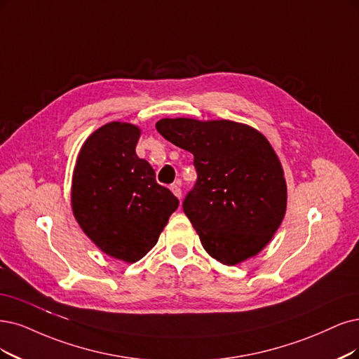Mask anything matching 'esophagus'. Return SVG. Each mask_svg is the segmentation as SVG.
<instances>
[{
	"instance_id": "1",
	"label": "esophagus",
	"mask_w": 359,
	"mask_h": 359,
	"mask_svg": "<svg viewBox=\"0 0 359 359\" xmlns=\"http://www.w3.org/2000/svg\"><path fill=\"white\" fill-rule=\"evenodd\" d=\"M170 189H171V192L175 194V195L179 198V200H180V198H182V188H180V182L177 180V182L172 183L171 187H170Z\"/></svg>"
}]
</instances>
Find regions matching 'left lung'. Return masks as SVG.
<instances>
[{
	"label": "left lung",
	"mask_w": 359,
	"mask_h": 359,
	"mask_svg": "<svg viewBox=\"0 0 359 359\" xmlns=\"http://www.w3.org/2000/svg\"><path fill=\"white\" fill-rule=\"evenodd\" d=\"M155 127L194 155L196 182L183 211L207 253L229 266L256 256L287 207L284 171L266 137L228 119L164 118Z\"/></svg>",
	"instance_id": "1"
}]
</instances>
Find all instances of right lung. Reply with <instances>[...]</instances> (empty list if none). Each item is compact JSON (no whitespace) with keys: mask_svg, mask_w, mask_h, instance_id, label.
I'll use <instances>...</instances> for the list:
<instances>
[{"mask_svg":"<svg viewBox=\"0 0 359 359\" xmlns=\"http://www.w3.org/2000/svg\"><path fill=\"white\" fill-rule=\"evenodd\" d=\"M140 130L109 123L86 140L72 180V210L79 226L106 255L127 263L156 244L179 207L158 184L151 164L136 155Z\"/></svg>","mask_w":359,"mask_h":359,"instance_id":"obj_1","label":"right lung"}]
</instances>
